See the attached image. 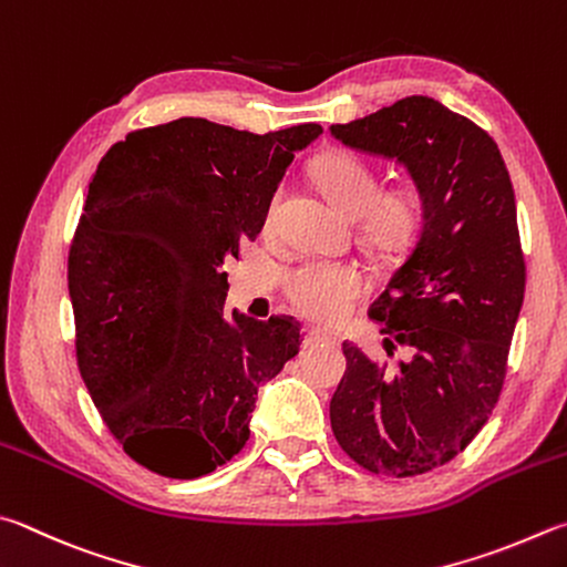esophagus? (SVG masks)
<instances>
[{
  "label": "esophagus",
  "instance_id": "1",
  "mask_svg": "<svg viewBox=\"0 0 567 567\" xmlns=\"http://www.w3.org/2000/svg\"><path fill=\"white\" fill-rule=\"evenodd\" d=\"M319 342H337V337L324 332V329H315V327L307 329L305 344H319Z\"/></svg>",
  "mask_w": 567,
  "mask_h": 567
}]
</instances>
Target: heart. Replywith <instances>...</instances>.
I'll list each match as a JSON object with an SVG mask.
<instances>
[{"mask_svg":"<svg viewBox=\"0 0 567 567\" xmlns=\"http://www.w3.org/2000/svg\"><path fill=\"white\" fill-rule=\"evenodd\" d=\"M312 176L334 208L357 220L359 243L377 257H391L416 238L424 220V193L416 183L382 190L379 173L354 153L329 151L312 166ZM364 280L354 265L310 260L287 275V297L312 322L334 324L359 295Z\"/></svg>","mask_w":567,"mask_h":567,"instance_id":"obj_1","label":"heart"}]
</instances>
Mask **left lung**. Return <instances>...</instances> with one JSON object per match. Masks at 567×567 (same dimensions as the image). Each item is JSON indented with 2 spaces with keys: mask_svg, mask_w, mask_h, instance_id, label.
<instances>
[{
  "mask_svg": "<svg viewBox=\"0 0 567 567\" xmlns=\"http://www.w3.org/2000/svg\"><path fill=\"white\" fill-rule=\"evenodd\" d=\"M329 131L396 161L424 193L416 238L369 307L386 347L401 344L409 359L389 369L344 342L347 372L329 404L349 458L419 476L456 458L501 396L526 292L516 195L496 141L429 96Z\"/></svg>",
  "mask_w": 567,
  "mask_h": 567,
  "instance_id": "8db88e82",
  "label": "left lung"
}]
</instances>
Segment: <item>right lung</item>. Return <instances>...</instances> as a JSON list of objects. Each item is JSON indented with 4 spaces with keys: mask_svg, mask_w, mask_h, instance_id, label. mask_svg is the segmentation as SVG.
<instances>
[{
    "mask_svg": "<svg viewBox=\"0 0 567 567\" xmlns=\"http://www.w3.org/2000/svg\"><path fill=\"white\" fill-rule=\"evenodd\" d=\"M319 133L178 118L113 143L89 183L69 250L76 362L113 439L153 473L200 478L240 454L257 389L300 352L292 317L228 319L223 265Z\"/></svg>",
    "mask_w": 567,
    "mask_h": 567,
    "instance_id": "add662e5",
    "label": "right lung"
}]
</instances>
